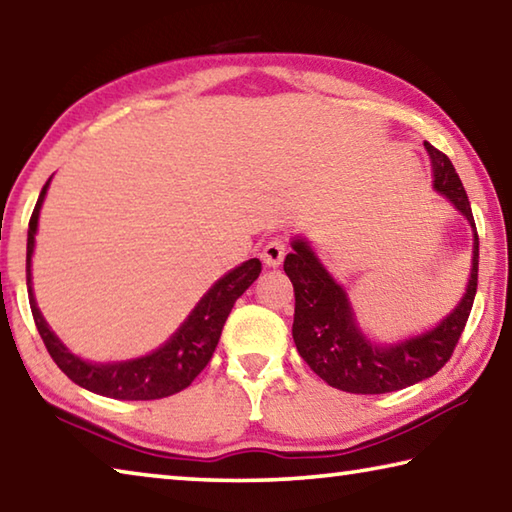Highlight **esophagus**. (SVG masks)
I'll return each mask as SVG.
<instances>
[{"instance_id": "esophagus-1", "label": "esophagus", "mask_w": 512, "mask_h": 512, "mask_svg": "<svg viewBox=\"0 0 512 512\" xmlns=\"http://www.w3.org/2000/svg\"><path fill=\"white\" fill-rule=\"evenodd\" d=\"M261 258H263L265 265L279 267L283 263V258H285V238L276 236V238H272L270 242H267V245L263 247Z\"/></svg>"}]
</instances>
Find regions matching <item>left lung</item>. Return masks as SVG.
<instances>
[{"mask_svg":"<svg viewBox=\"0 0 512 512\" xmlns=\"http://www.w3.org/2000/svg\"><path fill=\"white\" fill-rule=\"evenodd\" d=\"M432 157L434 188L447 195L474 229L470 283L450 317L429 333L398 346H373L355 326L346 292L330 279L303 240L292 242L283 270L294 285L292 337L299 355L330 387L348 393H389L432 378L450 360L468 324L479 281V233L463 182L450 157L425 141Z\"/></svg>","mask_w":512,"mask_h":512,"instance_id":"obj_1","label":"left lung"}]
</instances>
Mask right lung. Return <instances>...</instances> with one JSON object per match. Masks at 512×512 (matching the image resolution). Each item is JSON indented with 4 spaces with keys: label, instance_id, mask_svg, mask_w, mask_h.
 <instances>
[{
    "label": "right lung",
    "instance_id": "right-lung-1",
    "mask_svg": "<svg viewBox=\"0 0 512 512\" xmlns=\"http://www.w3.org/2000/svg\"><path fill=\"white\" fill-rule=\"evenodd\" d=\"M49 182L42 186L38 204L29 220V240H26V285H29V303L33 312V321L38 326V333L47 346L53 362L58 369L87 391H94L98 396L116 398V400H159L168 398L173 393L186 389L197 375L202 373L206 364L211 362L215 346L220 342L222 326L227 321L233 303L245 292L251 283L261 274V261L251 258L236 270L213 285L204 294V299L197 303L191 317L184 321V326L159 348L146 357L121 364H89L80 357L71 355L60 339L51 333L47 321L42 319L38 306H35L31 292V254L35 242V229H38L40 206L47 193Z\"/></svg>",
    "mask_w": 512,
    "mask_h": 512
}]
</instances>
